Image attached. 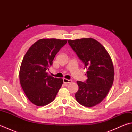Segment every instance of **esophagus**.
<instances>
[{"mask_svg": "<svg viewBox=\"0 0 132 132\" xmlns=\"http://www.w3.org/2000/svg\"><path fill=\"white\" fill-rule=\"evenodd\" d=\"M63 83H65V84H68V83H71L72 82L71 80L66 79V78H63Z\"/></svg>", "mask_w": 132, "mask_h": 132, "instance_id": "esophagus-1", "label": "esophagus"}]
</instances>
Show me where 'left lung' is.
<instances>
[{"label":"left lung","instance_id":"obj_1","mask_svg":"<svg viewBox=\"0 0 132 132\" xmlns=\"http://www.w3.org/2000/svg\"><path fill=\"white\" fill-rule=\"evenodd\" d=\"M68 43L87 70L86 82L77 81L75 99L80 104L92 107L102 102L113 85L112 61L105 47L94 38L69 40Z\"/></svg>","mask_w":132,"mask_h":132}]
</instances>
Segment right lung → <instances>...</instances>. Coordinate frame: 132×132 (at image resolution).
<instances>
[{
    "instance_id": "add662e5",
    "label": "right lung",
    "mask_w": 132,
    "mask_h": 132,
    "mask_svg": "<svg viewBox=\"0 0 132 132\" xmlns=\"http://www.w3.org/2000/svg\"><path fill=\"white\" fill-rule=\"evenodd\" d=\"M68 40L43 38L36 41L25 54L20 68V85L28 99L41 106L54 100L63 84L62 78H54L46 72L55 55Z\"/></svg>"
}]
</instances>
